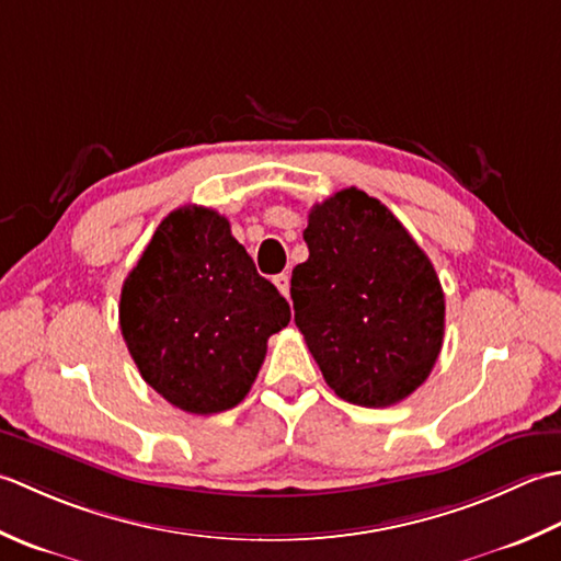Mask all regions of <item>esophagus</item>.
<instances>
[{"mask_svg":"<svg viewBox=\"0 0 561 561\" xmlns=\"http://www.w3.org/2000/svg\"><path fill=\"white\" fill-rule=\"evenodd\" d=\"M273 283H276V288H278L285 297H290V276H288V273H278V276L273 278Z\"/></svg>","mask_w":561,"mask_h":561,"instance_id":"esophagus-1","label":"esophagus"}]
</instances>
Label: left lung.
<instances>
[{
	"label": "left lung",
	"instance_id": "obj_1",
	"mask_svg": "<svg viewBox=\"0 0 561 561\" xmlns=\"http://www.w3.org/2000/svg\"><path fill=\"white\" fill-rule=\"evenodd\" d=\"M310 259L293 268L295 324L327 385L358 407H390L426 382L445 331L436 268L404 225L358 188L312 205Z\"/></svg>",
	"mask_w": 561,
	"mask_h": 561
}]
</instances>
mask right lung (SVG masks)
<instances>
[{
	"label": "right lung",
	"mask_w": 561,
	"mask_h": 561,
	"mask_svg": "<svg viewBox=\"0 0 561 561\" xmlns=\"http://www.w3.org/2000/svg\"><path fill=\"white\" fill-rule=\"evenodd\" d=\"M121 331L142 380L188 414L249 394L290 305L259 276L230 222L184 205L159 222L121 290Z\"/></svg>",
	"instance_id": "1"
}]
</instances>
